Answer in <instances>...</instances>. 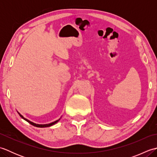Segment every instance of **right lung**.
Returning <instances> with one entry per match:
<instances>
[{"mask_svg": "<svg viewBox=\"0 0 157 157\" xmlns=\"http://www.w3.org/2000/svg\"><path fill=\"white\" fill-rule=\"evenodd\" d=\"M17 113H18V114L19 115V116L21 117L22 119H24L25 121L28 122L29 123H30V124L32 125H34V126H35V127H37V128H46V127H51V126H52V125H55V123H57V122L59 121V120L61 119V118L59 119L58 120H56V121H54V122H52V123H48V124H37V123H34V122L29 121V120L27 119L26 118L23 117V116L21 115V114H20V113H19L18 111H17Z\"/></svg>", "mask_w": 157, "mask_h": 157, "instance_id": "1", "label": "right lung"}]
</instances>
